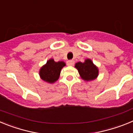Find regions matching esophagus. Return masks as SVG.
Here are the masks:
<instances>
[{
    "instance_id": "1",
    "label": "esophagus",
    "mask_w": 133,
    "mask_h": 133,
    "mask_svg": "<svg viewBox=\"0 0 133 133\" xmlns=\"http://www.w3.org/2000/svg\"><path fill=\"white\" fill-rule=\"evenodd\" d=\"M75 64V61L73 60H69L67 61V64L69 66H72Z\"/></svg>"
}]
</instances>
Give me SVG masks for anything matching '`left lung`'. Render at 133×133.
I'll use <instances>...</instances> for the list:
<instances>
[{"instance_id":"1","label":"left lung","mask_w":133,"mask_h":133,"mask_svg":"<svg viewBox=\"0 0 133 133\" xmlns=\"http://www.w3.org/2000/svg\"><path fill=\"white\" fill-rule=\"evenodd\" d=\"M75 67L78 69L81 78L87 81L94 80L98 75V69L90 59L85 60L84 63H76Z\"/></svg>"}]
</instances>
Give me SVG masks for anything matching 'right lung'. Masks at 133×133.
<instances>
[{
  "mask_svg": "<svg viewBox=\"0 0 133 133\" xmlns=\"http://www.w3.org/2000/svg\"><path fill=\"white\" fill-rule=\"evenodd\" d=\"M64 66L65 63L63 61L55 62L53 59L49 60L40 70L41 78L48 83H54L59 78L61 70Z\"/></svg>",
  "mask_w": 133,
  "mask_h": 133,
  "instance_id": "right-lung-1",
  "label": "right lung"
}]
</instances>
